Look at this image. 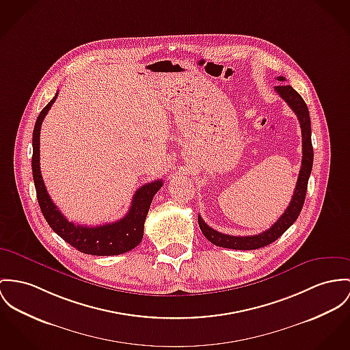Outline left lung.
Masks as SVG:
<instances>
[{"label":"left lung","mask_w":350,"mask_h":350,"mask_svg":"<svg viewBox=\"0 0 350 350\" xmlns=\"http://www.w3.org/2000/svg\"><path fill=\"white\" fill-rule=\"evenodd\" d=\"M278 81H285L284 77H277ZM274 90L278 93V96L291 107V109L296 113L297 118L299 121L301 126V135H302V161L301 169L297 178L296 189L292 197V201L284 215H281L277 222H274L268 230L256 234V236H229L224 234L221 232H217L213 228H211L202 218L198 215V225L202 232V234L206 237V240L215 243L219 247H228V249H237V250H253L260 249L271 242L275 241L278 237H281L296 221L301 213V209L305 202L308 181L312 173L313 166V146H312V129H310V117L309 110L304 101V98L297 93L296 90L291 85H280L274 86Z\"/></svg>","instance_id":"left-lung-1"}]
</instances>
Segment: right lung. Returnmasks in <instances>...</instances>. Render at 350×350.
<instances>
[{"label":"right lung","mask_w":350,"mask_h":350,"mask_svg":"<svg viewBox=\"0 0 350 350\" xmlns=\"http://www.w3.org/2000/svg\"><path fill=\"white\" fill-rule=\"evenodd\" d=\"M58 93H55L53 100L41 110L37 117L34 131H33V157L31 170L33 180L37 191V200L41 212L45 217L49 226L64 240L70 243L73 247L85 254L93 256H117L126 253L142 240L144 224L149 212L152 200L154 194L161 189L162 180H157L142 185L135 190L129 212L121 219L104 224L100 226H83L69 222L66 217L59 212L54 205L48 190L45 188L41 170H40V133L41 125L52 108Z\"/></svg>","instance_id":"right-lung-1"}]
</instances>
